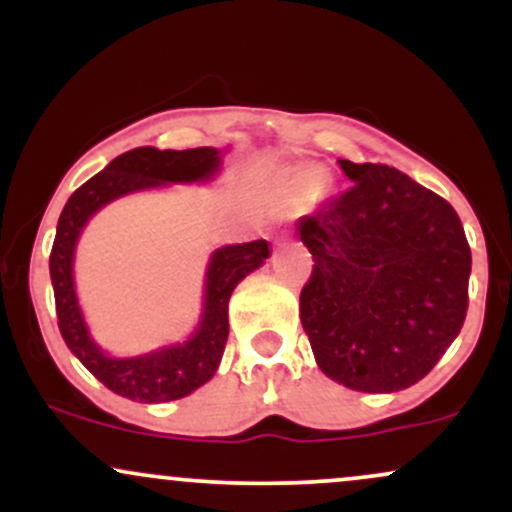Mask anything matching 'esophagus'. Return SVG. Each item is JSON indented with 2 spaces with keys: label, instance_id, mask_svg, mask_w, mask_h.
<instances>
[{
  "label": "esophagus",
  "instance_id": "1",
  "mask_svg": "<svg viewBox=\"0 0 512 512\" xmlns=\"http://www.w3.org/2000/svg\"><path fill=\"white\" fill-rule=\"evenodd\" d=\"M286 236H289V228H284V226H274L272 228V240H274V243H281V240H286Z\"/></svg>",
  "mask_w": 512,
  "mask_h": 512
}]
</instances>
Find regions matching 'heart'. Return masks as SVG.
<instances>
[{
	"label": "heart",
	"mask_w": 512,
	"mask_h": 512,
	"mask_svg": "<svg viewBox=\"0 0 512 512\" xmlns=\"http://www.w3.org/2000/svg\"><path fill=\"white\" fill-rule=\"evenodd\" d=\"M317 185H320V175L313 173V170H305V173H298L296 178H293V187H296L298 192H303V195L315 192Z\"/></svg>",
	"instance_id": "b5f03b06"
}]
</instances>
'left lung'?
<instances>
[{
    "instance_id": "left-lung-1",
    "label": "left lung",
    "mask_w": 512,
    "mask_h": 512,
    "mask_svg": "<svg viewBox=\"0 0 512 512\" xmlns=\"http://www.w3.org/2000/svg\"><path fill=\"white\" fill-rule=\"evenodd\" d=\"M339 166L351 185L298 221L315 262L303 330L327 378L397 392L426 378L460 334L472 250L450 202L402 170Z\"/></svg>"
}]
</instances>
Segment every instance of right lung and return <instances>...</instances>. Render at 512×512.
I'll return each mask as SVG.
<instances>
[{"instance_id": "right-lung-1", "label": "right lung", "mask_w": 512, "mask_h": 512, "mask_svg": "<svg viewBox=\"0 0 512 512\" xmlns=\"http://www.w3.org/2000/svg\"><path fill=\"white\" fill-rule=\"evenodd\" d=\"M219 166L221 154L211 146L187 151L139 146L110 161L64 204L50 252L57 325L69 351L115 395L146 404L170 402V399L187 397L199 385L211 380L226 349L228 298L240 279H245L252 269L267 260L269 245L267 240H252V243L226 245L211 255L204 315L190 342L137 358H110L88 337L84 317L76 303L72 276L76 238L91 214H96L103 204L113 202L115 197L166 185V182L209 180Z\"/></svg>"}]
</instances>
